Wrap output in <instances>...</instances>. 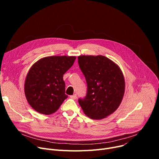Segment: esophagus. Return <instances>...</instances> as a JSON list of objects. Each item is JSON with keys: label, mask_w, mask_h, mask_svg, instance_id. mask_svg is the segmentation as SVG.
Instances as JSON below:
<instances>
[{"label": "esophagus", "mask_w": 159, "mask_h": 159, "mask_svg": "<svg viewBox=\"0 0 159 159\" xmlns=\"http://www.w3.org/2000/svg\"><path fill=\"white\" fill-rule=\"evenodd\" d=\"M70 98H72V99H76L77 98V95L76 94H75V95H71L70 96Z\"/></svg>", "instance_id": "esophagus-1"}]
</instances>
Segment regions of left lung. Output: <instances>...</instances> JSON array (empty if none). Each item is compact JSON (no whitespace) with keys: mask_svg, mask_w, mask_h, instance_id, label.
<instances>
[{"mask_svg":"<svg viewBox=\"0 0 159 159\" xmlns=\"http://www.w3.org/2000/svg\"><path fill=\"white\" fill-rule=\"evenodd\" d=\"M79 67L88 84L86 97L79 103L91 119L106 118L120 106L124 94L125 80L119 66L102 55L78 57Z\"/></svg>","mask_w":159,"mask_h":159,"instance_id":"1","label":"left lung"}]
</instances>
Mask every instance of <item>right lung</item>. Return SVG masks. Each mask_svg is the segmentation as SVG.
<instances>
[{
  "mask_svg": "<svg viewBox=\"0 0 159 159\" xmlns=\"http://www.w3.org/2000/svg\"><path fill=\"white\" fill-rule=\"evenodd\" d=\"M75 59L74 56H51L42 58L33 64L25 79L24 93L29 104L36 111L51 115L68 98L63 75Z\"/></svg>",
  "mask_w": 159,
  "mask_h": 159,
  "instance_id": "right-lung-1",
  "label": "right lung"
}]
</instances>
